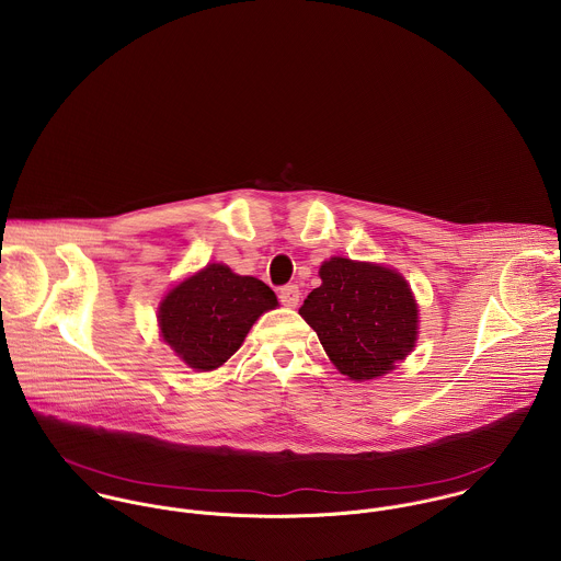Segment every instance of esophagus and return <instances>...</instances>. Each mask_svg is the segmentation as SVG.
Instances as JSON below:
<instances>
[{
    "label": "esophagus",
    "mask_w": 561,
    "mask_h": 561,
    "mask_svg": "<svg viewBox=\"0 0 561 561\" xmlns=\"http://www.w3.org/2000/svg\"><path fill=\"white\" fill-rule=\"evenodd\" d=\"M278 300H280V305L294 309V307L300 302V289H298L296 285H285V287H280V291H278Z\"/></svg>",
    "instance_id": "esophagus-1"
}]
</instances>
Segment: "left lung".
<instances>
[{
	"label": "left lung",
	"mask_w": 561,
	"mask_h": 561,
	"mask_svg": "<svg viewBox=\"0 0 561 561\" xmlns=\"http://www.w3.org/2000/svg\"><path fill=\"white\" fill-rule=\"evenodd\" d=\"M320 276L300 316L343 376L374 380L412 352L416 302L398 272L334 256L321 265Z\"/></svg>",
	"instance_id": "1"
}]
</instances>
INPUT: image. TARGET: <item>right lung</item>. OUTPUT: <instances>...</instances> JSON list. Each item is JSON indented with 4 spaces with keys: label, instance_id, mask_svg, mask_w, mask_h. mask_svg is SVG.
I'll use <instances>...</instances> for the list:
<instances>
[{
    "label": "right lung",
    "instance_id": "right-lung-1",
    "mask_svg": "<svg viewBox=\"0 0 561 561\" xmlns=\"http://www.w3.org/2000/svg\"><path fill=\"white\" fill-rule=\"evenodd\" d=\"M276 305L263 280L214 263L165 296L161 334L190 367L211 371L240 350L256 318Z\"/></svg>",
    "mask_w": 561,
    "mask_h": 561
}]
</instances>
